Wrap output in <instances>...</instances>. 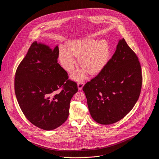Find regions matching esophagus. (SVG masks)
Listing matches in <instances>:
<instances>
[{"instance_id": "1", "label": "esophagus", "mask_w": 159, "mask_h": 159, "mask_svg": "<svg viewBox=\"0 0 159 159\" xmlns=\"http://www.w3.org/2000/svg\"><path fill=\"white\" fill-rule=\"evenodd\" d=\"M84 84V83L83 82H79L77 84V86H78V89L79 90H82L83 88V86Z\"/></svg>"}]
</instances>
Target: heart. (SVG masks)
I'll return each instance as SVG.
<instances>
[{"instance_id":"heart-1","label":"heart","mask_w":159,"mask_h":159,"mask_svg":"<svg viewBox=\"0 0 159 159\" xmlns=\"http://www.w3.org/2000/svg\"><path fill=\"white\" fill-rule=\"evenodd\" d=\"M110 55V46L107 41L88 39L70 42L68 51L64 48H61L59 58L64 68L68 73H71L76 64L73 55L79 58V65L83 68L72 76L74 79L79 81L84 79L88 72L92 75L99 73L107 65Z\"/></svg>"}]
</instances>
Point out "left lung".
Returning a JSON list of instances; mask_svg holds the SVG:
<instances>
[{"instance_id":"obj_1","label":"left lung","mask_w":159,"mask_h":159,"mask_svg":"<svg viewBox=\"0 0 159 159\" xmlns=\"http://www.w3.org/2000/svg\"><path fill=\"white\" fill-rule=\"evenodd\" d=\"M143 75L136 53L124 39L106 67L83 88L93 119L110 125L122 119L139 98Z\"/></svg>"}]
</instances>
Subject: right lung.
I'll list each match as a JSON object with an SVG mask.
<instances>
[{
    "label": "right lung",
    "mask_w": 159,
    "mask_h": 159,
    "mask_svg": "<svg viewBox=\"0 0 159 159\" xmlns=\"http://www.w3.org/2000/svg\"><path fill=\"white\" fill-rule=\"evenodd\" d=\"M59 49L34 42L16 68L14 89L18 104L29 121L51 130L67 120L77 83L58 63Z\"/></svg>",
    "instance_id": "right-lung-1"
}]
</instances>
